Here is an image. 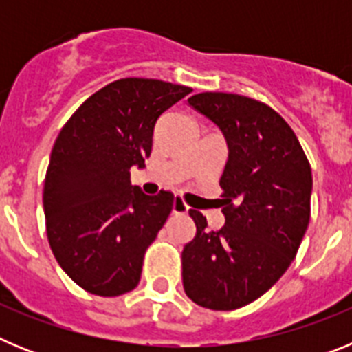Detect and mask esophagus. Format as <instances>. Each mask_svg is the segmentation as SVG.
<instances>
[{
	"instance_id": "esophagus-1",
	"label": "esophagus",
	"mask_w": 352,
	"mask_h": 352,
	"mask_svg": "<svg viewBox=\"0 0 352 352\" xmlns=\"http://www.w3.org/2000/svg\"><path fill=\"white\" fill-rule=\"evenodd\" d=\"M188 210H190V208H188V204H186L183 199H179V197L174 199V203H173V213L174 214H185V213H188Z\"/></svg>"
}]
</instances>
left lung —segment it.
I'll use <instances>...</instances> for the list:
<instances>
[{"instance_id":"left-lung-1","label":"left lung","mask_w":352,"mask_h":352,"mask_svg":"<svg viewBox=\"0 0 352 352\" xmlns=\"http://www.w3.org/2000/svg\"><path fill=\"white\" fill-rule=\"evenodd\" d=\"M188 104L220 126L229 158L220 178L226 226L197 232L182 252L183 287L199 307L236 310L263 296L296 257L310 220L312 170L296 133L264 102L197 93Z\"/></svg>"}]
</instances>
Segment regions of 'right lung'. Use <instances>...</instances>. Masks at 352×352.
<instances>
[{"mask_svg": "<svg viewBox=\"0 0 352 352\" xmlns=\"http://www.w3.org/2000/svg\"><path fill=\"white\" fill-rule=\"evenodd\" d=\"M190 91L158 79H118L61 129L43 182L45 231L56 261L84 291L113 298L138 287L174 195L142 194L130 185V167H144L157 120Z\"/></svg>", "mask_w": 352, "mask_h": 352, "instance_id": "add662e5", "label": "right lung"}]
</instances>
